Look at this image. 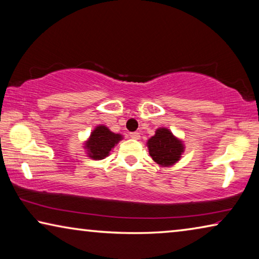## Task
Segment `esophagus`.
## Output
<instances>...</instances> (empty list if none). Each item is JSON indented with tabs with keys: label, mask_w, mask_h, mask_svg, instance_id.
<instances>
[{
	"label": "esophagus",
	"mask_w": 259,
	"mask_h": 259,
	"mask_svg": "<svg viewBox=\"0 0 259 259\" xmlns=\"http://www.w3.org/2000/svg\"><path fill=\"white\" fill-rule=\"evenodd\" d=\"M130 137L132 138V139H134V140H139V139H140V133H139V132H132V133H130Z\"/></svg>",
	"instance_id": "esophagus-1"
}]
</instances>
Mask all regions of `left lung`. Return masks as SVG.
Returning a JSON list of instances; mask_svg holds the SVG:
<instances>
[{"instance_id": "left-lung-1", "label": "left lung", "mask_w": 259, "mask_h": 259, "mask_svg": "<svg viewBox=\"0 0 259 259\" xmlns=\"http://www.w3.org/2000/svg\"><path fill=\"white\" fill-rule=\"evenodd\" d=\"M149 155L161 167L175 164L185 152V145L168 128L160 127L147 141Z\"/></svg>"}]
</instances>
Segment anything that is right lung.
Listing matches in <instances>:
<instances>
[{
    "instance_id": "right-lung-1",
    "label": "right lung",
    "mask_w": 259,
    "mask_h": 259,
    "mask_svg": "<svg viewBox=\"0 0 259 259\" xmlns=\"http://www.w3.org/2000/svg\"><path fill=\"white\" fill-rule=\"evenodd\" d=\"M122 139L120 134L111 132L106 126L99 125L91 132L89 140L85 142V149L88 151L89 157L93 160L105 159L112 148Z\"/></svg>"
}]
</instances>
